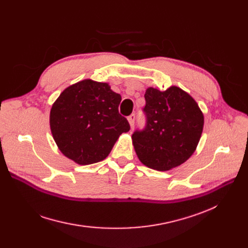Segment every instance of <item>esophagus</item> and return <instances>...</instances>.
<instances>
[{
    "label": "esophagus",
    "instance_id": "34e87169",
    "mask_svg": "<svg viewBox=\"0 0 248 248\" xmlns=\"http://www.w3.org/2000/svg\"><path fill=\"white\" fill-rule=\"evenodd\" d=\"M127 121H128V123H129V125H131V126L133 127L134 124H135V122H136V114L133 113V114L129 115V116L127 117Z\"/></svg>",
    "mask_w": 248,
    "mask_h": 248
}]
</instances>
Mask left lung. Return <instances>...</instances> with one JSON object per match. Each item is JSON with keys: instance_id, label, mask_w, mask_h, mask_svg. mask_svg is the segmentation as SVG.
Returning a JSON list of instances; mask_svg holds the SVG:
<instances>
[{"instance_id": "obj_1", "label": "left lung", "mask_w": 248, "mask_h": 248, "mask_svg": "<svg viewBox=\"0 0 248 248\" xmlns=\"http://www.w3.org/2000/svg\"><path fill=\"white\" fill-rule=\"evenodd\" d=\"M145 99L146 126L132 136L135 151L145 166L171 170L196 150L203 131V113L194 98L177 86L165 91L149 87Z\"/></svg>"}]
</instances>
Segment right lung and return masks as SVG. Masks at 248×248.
Segmentation results:
<instances>
[{"label":"right lung","instance_id":"right-lung-1","mask_svg":"<svg viewBox=\"0 0 248 248\" xmlns=\"http://www.w3.org/2000/svg\"><path fill=\"white\" fill-rule=\"evenodd\" d=\"M122 96L108 83L84 79L65 88L50 110V128L61 153L78 165L109 155L128 122L119 112Z\"/></svg>","mask_w":248,"mask_h":248}]
</instances>
